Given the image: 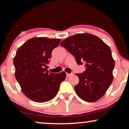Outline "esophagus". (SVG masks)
Returning <instances> with one entry per match:
<instances>
[{
	"label": "esophagus",
	"mask_w": 129,
	"mask_h": 129,
	"mask_svg": "<svg viewBox=\"0 0 129 129\" xmlns=\"http://www.w3.org/2000/svg\"><path fill=\"white\" fill-rule=\"evenodd\" d=\"M72 75V74H71V73H66V77H69L71 76Z\"/></svg>",
	"instance_id": "1"
}]
</instances>
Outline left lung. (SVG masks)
Returning a JSON list of instances; mask_svg holds the SVG:
<instances>
[{
    "instance_id": "8db88e82",
    "label": "left lung",
    "mask_w": 129,
    "mask_h": 129,
    "mask_svg": "<svg viewBox=\"0 0 129 129\" xmlns=\"http://www.w3.org/2000/svg\"><path fill=\"white\" fill-rule=\"evenodd\" d=\"M60 45L73 54L77 64L85 63V71L76 74L79 79L75 86L77 96L87 102L99 100L113 80L114 60L110 47L98 36L89 33L69 37Z\"/></svg>"
}]
</instances>
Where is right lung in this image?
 I'll use <instances>...</instances> for the list:
<instances>
[{"mask_svg":"<svg viewBox=\"0 0 129 129\" xmlns=\"http://www.w3.org/2000/svg\"><path fill=\"white\" fill-rule=\"evenodd\" d=\"M60 39L33 38L17 49L13 64L15 77L23 94L33 101L43 103L57 94L66 73H50L47 64L52 50L59 46Z\"/></svg>","mask_w":129,"mask_h":129,"instance_id":"add662e5","label":"right lung"}]
</instances>
